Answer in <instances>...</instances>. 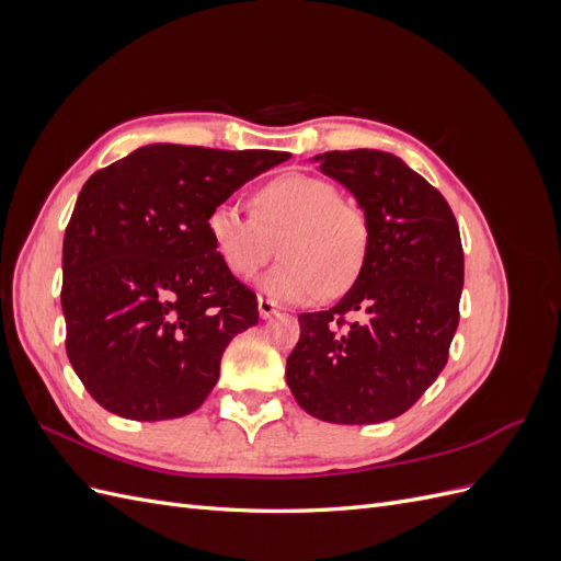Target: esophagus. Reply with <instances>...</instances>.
I'll list each match as a JSON object with an SVG mask.
<instances>
[{
	"instance_id": "esophagus-1",
	"label": "esophagus",
	"mask_w": 561,
	"mask_h": 561,
	"mask_svg": "<svg viewBox=\"0 0 561 561\" xmlns=\"http://www.w3.org/2000/svg\"><path fill=\"white\" fill-rule=\"evenodd\" d=\"M257 309H260V316H262V320H266V318H271L274 316L278 309H276V304L271 301V299H264V297H260V301H257Z\"/></svg>"
}]
</instances>
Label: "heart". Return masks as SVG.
I'll list each match as a JSON object with an SVG mask.
<instances>
[{"mask_svg": "<svg viewBox=\"0 0 561 561\" xmlns=\"http://www.w3.org/2000/svg\"><path fill=\"white\" fill-rule=\"evenodd\" d=\"M213 250L236 278H252L276 254L285 260L260 290L285 304H313L342 293L358 276L367 252V219L322 178L285 173L252 194V215L225 201L210 208Z\"/></svg>", "mask_w": 561, "mask_h": 561, "instance_id": "obj_1", "label": "heart"}]
</instances>
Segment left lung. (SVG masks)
I'll return each instance as SVG.
<instances>
[{
	"instance_id": "8db88e82",
	"label": "left lung",
	"mask_w": 561,
	"mask_h": 561,
	"mask_svg": "<svg viewBox=\"0 0 561 561\" xmlns=\"http://www.w3.org/2000/svg\"><path fill=\"white\" fill-rule=\"evenodd\" d=\"M367 219V252L332 309L299 316L285 379L304 412L365 426L396 419L447 365L463 290V248L445 196L379 149L311 159Z\"/></svg>"
}]
</instances>
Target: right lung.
Listing matches in <instances>:
<instances>
[{
  "instance_id": "1",
  "label": "right lung",
  "mask_w": 561,
  "mask_h": 561,
  "mask_svg": "<svg viewBox=\"0 0 561 561\" xmlns=\"http://www.w3.org/2000/svg\"><path fill=\"white\" fill-rule=\"evenodd\" d=\"M287 151L145 145L83 184L62 243L67 358L107 412L192 414L257 297L213 250L206 217Z\"/></svg>"
}]
</instances>
